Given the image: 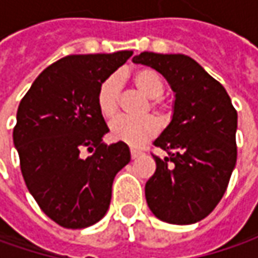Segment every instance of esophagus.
<instances>
[{
	"label": "esophagus",
	"mask_w": 258,
	"mask_h": 258,
	"mask_svg": "<svg viewBox=\"0 0 258 258\" xmlns=\"http://www.w3.org/2000/svg\"><path fill=\"white\" fill-rule=\"evenodd\" d=\"M131 155H132V159H138V158H141L142 155H145L144 151H141V149H135L132 148L131 149Z\"/></svg>",
	"instance_id": "34e87169"
}]
</instances>
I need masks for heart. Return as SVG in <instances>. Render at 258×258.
<instances>
[{
  "instance_id": "obj_1",
  "label": "heart",
  "mask_w": 258,
  "mask_h": 258,
  "mask_svg": "<svg viewBox=\"0 0 258 258\" xmlns=\"http://www.w3.org/2000/svg\"><path fill=\"white\" fill-rule=\"evenodd\" d=\"M132 82L136 89L144 93L148 99L154 100V107H158V100L165 90L164 79L158 72L152 69H139L132 75ZM119 94L120 85L116 76H109L104 79L97 90V107L100 114L106 119H112L117 113L119 107ZM159 124L152 116H146L144 119H131L120 116L110 123V138L116 142H123L131 146H139L154 138L158 134Z\"/></svg>"
}]
</instances>
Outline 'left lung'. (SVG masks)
Wrapping results in <instances>:
<instances>
[{
  "label": "left lung",
  "instance_id": "1",
  "mask_svg": "<svg viewBox=\"0 0 258 258\" xmlns=\"http://www.w3.org/2000/svg\"><path fill=\"white\" fill-rule=\"evenodd\" d=\"M134 63L161 73L175 94L171 122L154 141L168 156H154L148 207L165 223H198L221 201L237 162V112L223 85L188 55L144 51Z\"/></svg>",
  "mask_w": 258,
  "mask_h": 258
}]
</instances>
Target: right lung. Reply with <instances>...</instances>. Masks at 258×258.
<instances>
[{
	"label": "right lung",
	"instance_id": "1",
	"mask_svg": "<svg viewBox=\"0 0 258 258\" xmlns=\"http://www.w3.org/2000/svg\"><path fill=\"white\" fill-rule=\"evenodd\" d=\"M132 54L63 57L40 73L20 102L13 139L23 178L43 213L64 228L100 221L116 173L131 162L127 145L103 142L109 127L96 96Z\"/></svg>",
	"mask_w": 258,
	"mask_h": 258
}]
</instances>
